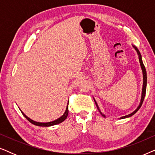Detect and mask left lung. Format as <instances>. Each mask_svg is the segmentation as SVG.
I'll list each match as a JSON object with an SVG mask.
<instances>
[{"label":"left lung","instance_id":"1","mask_svg":"<svg viewBox=\"0 0 155 155\" xmlns=\"http://www.w3.org/2000/svg\"><path fill=\"white\" fill-rule=\"evenodd\" d=\"M133 47L136 51L137 53V55H138V58H139V61H140V66H141V68H142V71H143V90H142V95H141V99H140V104L138 107H137V109L135 110L134 111L132 112V113L128 114V115H126V116H122V117H120V119H123V118H129L130 117V116H132L133 115H134V114L136 113V112L138 111L140 109V108L141 107L142 104H143V102L144 101V99H145V93H146V87H147V73H146V70H145V65H144L143 63V60H142V56H141V54L140 53L139 50L137 49V48L136 46L133 45ZM94 102H95V104L97 106V109L99 110V111L100 112L101 115H102L104 117H105V115L104 114H103L101 113V111H100V109H99L98 104H97V101H95V99L94 98Z\"/></svg>","mask_w":155,"mask_h":155}]
</instances>
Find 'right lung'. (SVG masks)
Instances as JSON below:
<instances>
[{"label":"right lung","instance_id":"1","mask_svg":"<svg viewBox=\"0 0 155 155\" xmlns=\"http://www.w3.org/2000/svg\"><path fill=\"white\" fill-rule=\"evenodd\" d=\"M21 111V110H20ZM22 112V114H23V116H25V118H27V120H29V122L31 123V124L35 125V126H44V127H48V126H54V125H57V124H61V123H62L63 121H64V120L66 119V118L68 117V106L66 107V109H65V111L64 112V114H63L62 116H61L60 118H58V119H56L54 120H53V121H51V122H47V123H41V122H37V121H35V120H31V118H29V117H27V116L25 115V114L23 113V112L21 111Z\"/></svg>","mask_w":155,"mask_h":155}]
</instances>
